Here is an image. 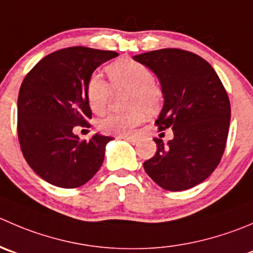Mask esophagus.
<instances>
[{
	"instance_id": "esophagus-1",
	"label": "esophagus",
	"mask_w": 253,
	"mask_h": 253,
	"mask_svg": "<svg viewBox=\"0 0 253 253\" xmlns=\"http://www.w3.org/2000/svg\"><path fill=\"white\" fill-rule=\"evenodd\" d=\"M120 139H124V141L129 142V143H137V138L136 137H129V136H119Z\"/></svg>"
}]
</instances>
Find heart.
Listing matches in <instances>:
<instances>
[{
  "instance_id": "obj_1",
  "label": "heart",
  "mask_w": 253,
  "mask_h": 253,
  "mask_svg": "<svg viewBox=\"0 0 253 253\" xmlns=\"http://www.w3.org/2000/svg\"><path fill=\"white\" fill-rule=\"evenodd\" d=\"M111 86L100 74H92L85 87L87 104L92 112L104 114L115 91L127 90V114H111L100 120L97 128L105 134L127 136L133 132L144 120V112L153 115L159 111L163 104V90L154 83V75L146 65L128 58L112 61L106 67Z\"/></svg>"
}]
</instances>
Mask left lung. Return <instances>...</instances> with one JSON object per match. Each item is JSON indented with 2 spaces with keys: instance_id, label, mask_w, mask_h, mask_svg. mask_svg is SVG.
Masks as SVG:
<instances>
[{
  "instance_id": "obj_1",
  "label": "left lung",
  "mask_w": 253,
  "mask_h": 253,
  "mask_svg": "<svg viewBox=\"0 0 253 253\" xmlns=\"http://www.w3.org/2000/svg\"><path fill=\"white\" fill-rule=\"evenodd\" d=\"M161 82L164 106L156 121L158 131L173 129L164 144L143 163L161 188L181 192L204 181L219 166L226 147L231 107L214 68L192 51L176 48L134 55Z\"/></svg>"
}]
</instances>
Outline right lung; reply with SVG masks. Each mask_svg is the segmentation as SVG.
<instances>
[{"label":"right lung","instance_id":"add662e5","mask_svg":"<svg viewBox=\"0 0 253 253\" xmlns=\"http://www.w3.org/2000/svg\"><path fill=\"white\" fill-rule=\"evenodd\" d=\"M117 55L70 46L44 56L24 78L17 104L18 141L27 163L48 183L79 188L101 167L111 137L80 141L73 128L89 126L86 83L99 65Z\"/></svg>","mask_w":253,"mask_h":253}]
</instances>
